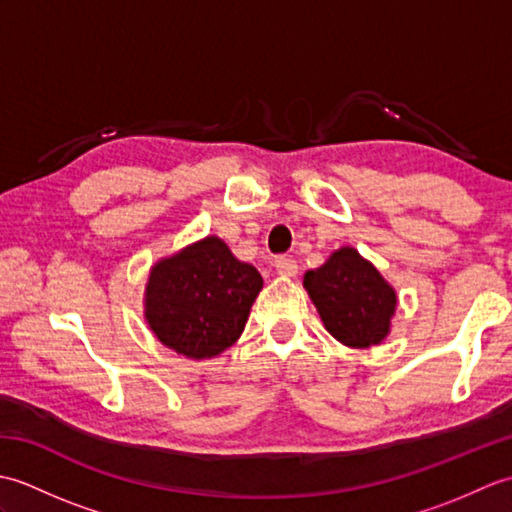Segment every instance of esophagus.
Returning <instances> with one entry per match:
<instances>
[{
    "instance_id": "esophagus-1",
    "label": "esophagus",
    "mask_w": 512,
    "mask_h": 512,
    "mask_svg": "<svg viewBox=\"0 0 512 512\" xmlns=\"http://www.w3.org/2000/svg\"><path fill=\"white\" fill-rule=\"evenodd\" d=\"M275 268H277V273H279L281 277H295L297 270H299L295 259L288 257V255L277 257V259H275Z\"/></svg>"
}]
</instances>
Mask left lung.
Returning <instances> with one entry per match:
<instances>
[{
  "instance_id": "1",
  "label": "left lung",
  "mask_w": 512,
  "mask_h": 512,
  "mask_svg": "<svg viewBox=\"0 0 512 512\" xmlns=\"http://www.w3.org/2000/svg\"><path fill=\"white\" fill-rule=\"evenodd\" d=\"M319 317L336 341L347 347H372L385 339L396 312V290L358 250L343 246L328 262L303 277Z\"/></svg>"
}]
</instances>
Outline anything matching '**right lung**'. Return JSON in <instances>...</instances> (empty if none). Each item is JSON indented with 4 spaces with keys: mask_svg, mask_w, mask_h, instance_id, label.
Masks as SVG:
<instances>
[{
    "mask_svg": "<svg viewBox=\"0 0 512 512\" xmlns=\"http://www.w3.org/2000/svg\"><path fill=\"white\" fill-rule=\"evenodd\" d=\"M264 286L220 237H204L151 268L145 319L162 345L187 358H213L244 332Z\"/></svg>",
    "mask_w": 512,
    "mask_h": 512,
    "instance_id": "1",
    "label": "right lung"
}]
</instances>
